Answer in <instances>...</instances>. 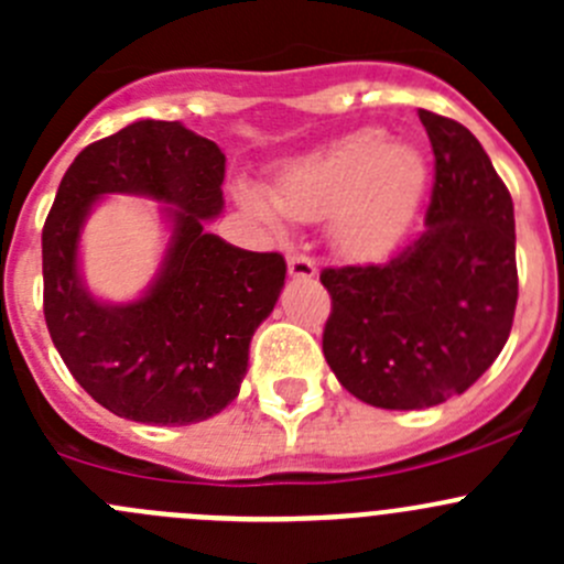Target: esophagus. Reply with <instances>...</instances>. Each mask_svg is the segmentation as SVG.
<instances>
[{
    "label": "esophagus",
    "instance_id": "1",
    "mask_svg": "<svg viewBox=\"0 0 564 564\" xmlns=\"http://www.w3.org/2000/svg\"><path fill=\"white\" fill-rule=\"evenodd\" d=\"M289 275L292 278H303V281H311L316 275V264L311 256L305 253H289Z\"/></svg>",
    "mask_w": 564,
    "mask_h": 564
}]
</instances>
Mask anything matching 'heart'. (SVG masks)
<instances>
[{"mask_svg": "<svg viewBox=\"0 0 564 564\" xmlns=\"http://www.w3.org/2000/svg\"><path fill=\"white\" fill-rule=\"evenodd\" d=\"M423 155L414 147L390 144L377 128L357 130L308 158L289 163L272 198L242 187V207L261 224L318 220L329 215V237L346 256L366 259L390 246L417 213L425 193Z\"/></svg>", "mask_w": 564, "mask_h": 564, "instance_id": "b5f03b06", "label": "heart"}]
</instances>
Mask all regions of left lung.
<instances>
[{"instance_id":"8db88e82","label":"left lung","mask_w":564,"mask_h":564,"mask_svg":"<svg viewBox=\"0 0 564 564\" xmlns=\"http://www.w3.org/2000/svg\"><path fill=\"white\" fill-rule=\"evenodd\" d=\"M434 187L425 229L382 264L324 267L333 308L324 360L379 409L436 406L491 368L519 303L513 198L480 141L451 117L417 111Z\"/></svg>"}]
</instances>
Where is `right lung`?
Returning a JSON list of instances; mask_svg holds the SVG:
<instances>
[{
  "instance_id": "obj_1",
  "label": "right lung",
  "mask_w": 564,
  "mask_h": 564,
  "mask_svg": "<svg viewBox=\"0 0 564 564\" xmlns=\"http://www.w3.org/2000/svg\"><path fill=\"white\" fill-rule=\"evenodd\" d=\"M226 158L180 122L141 119L84 147L43 226V314L67 371L108 412L187 425L240 392L248 346L286 278L281 253H253L207 235L224 207ZM104 192L172 203L175 235L153 289L130 306L98 304L75 272L80 224Z\"/></svg>"
}]
</instances>
